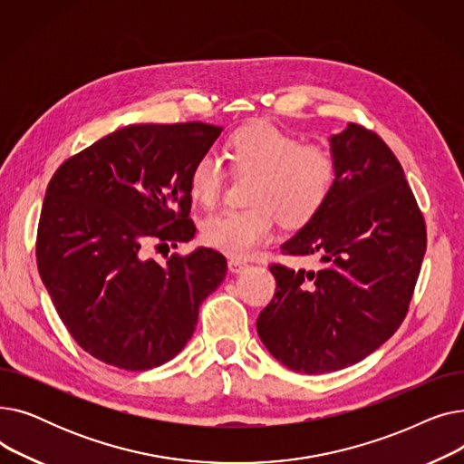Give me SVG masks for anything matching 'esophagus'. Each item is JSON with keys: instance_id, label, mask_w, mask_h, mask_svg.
<instances>
[{"instance_id": "34e87169", "label": "esophagus", "mask_w": 464, "mask_h": 464, "mask_svg": "<svg viewBox=\"0 0 464 464\" xmlns=\"http://www.w3.org/2000/svg\"><path fill=\"white\" fill-rule=\"evenodd\" d=\"M227 266H229L231 273H240L242 269H246L248 263L242 261V259H237V257H231V259L227 261Z\"/></svg>"}]
</instances>
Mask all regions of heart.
Segmentation results:
<instances>
[{
	"label": "heart",
	"mask_w": 464,
	"mask_h": 464,
	"mask_svg": "<svg viewBox=\"0 0 464 464\" xmlns=\"http://www.w3.org/2000/svg\"><path fill=\"white\" fill-rule=\"evenodd\" d=\"M231 167L252 175L248 207L224 208L207 216L201 237L229 256H246L271 238L276 218L285 227H299L329 199L336 160L327 146L303 144L266 121L240 128L227 142ZM226 182V165L214 150L201 154L189 170V191L201 205H214Z\"/></svg>",
	"instance_id": "1"
}]
</instances>
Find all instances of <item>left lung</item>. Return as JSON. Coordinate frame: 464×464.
<instances>
[{
	"label": "left lung",
	"mask_w": 464,
	"mask_h": 464,
	"mask_svg": "<svg viewBox=\"0 0 464 464\" xmlns=\"http://www.w3.org/2000/svg\"><path fill=\"white\" fill-rule=\"evenodd\" d=\"M329 199L282 245L318 271L273 263L276 294L257 318L265 348L295 372L346 369L401 327L427 250V229L392 149L359 124L329 139Z\"/></svg>",
	"instance_id": "obj_1"
}]
</instances>
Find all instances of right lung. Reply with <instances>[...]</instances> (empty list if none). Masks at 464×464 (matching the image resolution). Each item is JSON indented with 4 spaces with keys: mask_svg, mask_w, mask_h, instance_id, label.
<instances>
[{
    "mask_svg": "<svg viewBox=\"0 0 464 464\" xmlns=\"http://www.w3.org/2000/svg\"><path fill=\"white\" fill-rule=\"evenodd\" d=\"M222 128L137 124L65 160L48 182L37 229V269L60 320L92 357L124 371L173 359L201 303L224 282L212 248L144 257L149 240L188 242L189 170Z\"/></svg>",
    "mask_w": 464,
    "mask_h": 464,
    "instance_id": "add662e5",
    "label": "right lung"
}]
</instances>
